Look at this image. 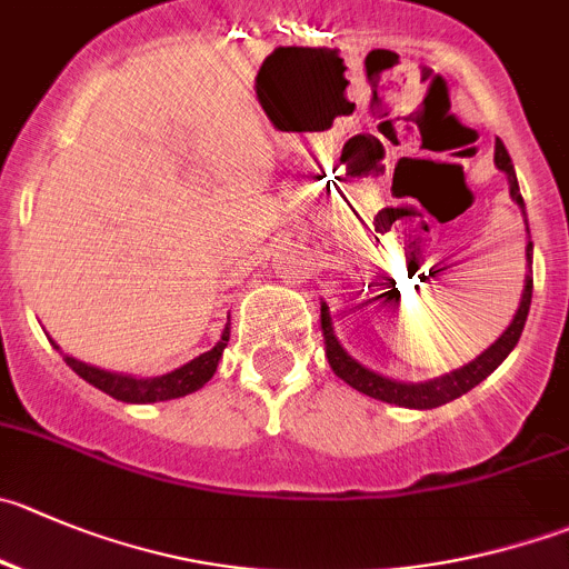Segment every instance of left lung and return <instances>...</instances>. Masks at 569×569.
I'll use <instances>...</instances> for the list:
<instances>
[{"label": "left lung", "instance_id": "8db88e82", "mask_svg": "<svg viewBox=\"0 0 569 569\" xmlns=\"http://www.w3.org/2000/svg\"><path fill=\"white\" fill-rule=\"evenodd\" d=\"M495 164L508 176V183H511V198L517 200L519 207H522V194H519L517 176H513L511 156H508V150L502 148L500 139H497V144H495ZM525 257H528V262H531L533 242H528V248H525ZM531 293H533V276L528 273L525 276V290H522V301H519V310H517V316H513V321L508 323L506 332H502L500 338H497L495 343L483 351V355L475 357L472 362H467L463 369H456V371H450V375L436 377V380L397 382V380H388V377L375 375V371H369L357 360H351V357L343 351V346L338 343V338L332 335V323H329L327 307H321L323 349H327V360H329V366H332L335 375H338L346 386L355 388V391L366 393V397L380 399V402L399 405V408H416V410L438 408V405H447V402H452V399L463 397L467 391H472L478 382H483L486 377H489L491 371H495L497 366H500V362L511 355V349L517 346L519 335H522L528 310H531Z\"/></svg>", "mask_w": 569, "mask_h": 569}]
</instances>
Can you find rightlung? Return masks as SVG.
Listing matches in <instances>:
<instances>
[{"mask_svg": "<svg viewBox=\"0 0 569 569\" xmlns=\"http://www.w3.org/2000/svg\"><path fill=\"white\" fill-rule=\"evenodd\" d=\"M226 343H229V327H226L223 338L218 340L214 349L203 351V355L189 360L187 366H181V369L170 371V375L164 377H153V380H137V377H128V375H111V371L94 369V366H89V362H80L67 355H63V360H67L69 369H72L74 375L83 377L89 386L100 388L102 393L119 399V402H164V399L187 397V393L207 386V382L214 377V371H218V362H220V355H223Z\"/></svg>", "mask_w": 569, "mask_h": 569, "instance_id": "add662e5", "label": "right lung"}]
</instances>
